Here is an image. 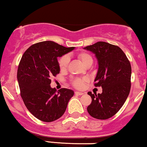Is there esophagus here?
<instances>
[{"label":"esophagus","instance_id":"1","mask_svg":"<svg viewBox=\"0 0 147 147\" xmlns=\"http://www.w3.org/2000/svg\"><path fill=\"white\" fill-rule=\"evenodd\" d=\"M75 94L77 95H83V94H84V93L82 92H75Z\"/></svg>","mask_w":147,"mask_h":147}]
</instances>
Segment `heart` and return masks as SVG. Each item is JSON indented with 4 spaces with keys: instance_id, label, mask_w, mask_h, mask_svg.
Returning <instances> with one entry per match:
<instances>
[{
    "instance_id": "heart-1",
    "label": "heart",
    "mask_w": 147,
    "mask_h": 147,
    "mask_svg": "<svg viewBox=\"0 0 147 147\" xmlns=\"http://www.w3.org/2000/svg\"><path fill=\"white\" fill-rule=\"evenodd\" d=\"M78 58L81 61L83 65L86 66L89 64H92L93 59L92 56L87 52H80L78 54ZM69 62V57L68 55H63L58 60V65H59L60 70H65L68 67V64ZM88 81L87 78H76L72 80V85L75 88L81 89L84 86L85 83Z\"/></svg>"
}]
</instances>
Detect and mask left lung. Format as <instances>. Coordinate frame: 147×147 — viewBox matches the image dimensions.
<instances>
[{"label":"left lung","instance_id":"obj_1","mask_svg":"<svg viewBox=\"0 0 147 147\" xmlns=\"http://www.w3.org/2000/svg\"><path fill=\"white\" fill-rule=\"evenodd\" d=\"M95 55L98 71L94 86H101V94H88L92 102L87 110L97 119L105 120L114 116L124 105L130 91L131 65L122 50L116 45L99 41L84 48Z\"/></svg>","mask_w":147,"mask_h":147}]
</instances>
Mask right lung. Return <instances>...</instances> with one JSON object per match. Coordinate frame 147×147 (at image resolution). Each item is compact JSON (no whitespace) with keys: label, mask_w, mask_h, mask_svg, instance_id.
I'll return each mask as SVG.
<instances>
[{"label":"right lung","mask_w":147,"mask_h":147,"mask_svg":"<svg viewBox=\"0 0 147 147\" xmlns=\"http://www.w3.org/2000/svg\"><path fill=\"white\" fill-rule=\"evenodd\" d=\"M74 49L47 40L30 46L22 57L17 69L20 94L27 109L40 121L52 122L60 118L74 96L72 90L57 92L50 87V78L60 71L57 57Z\"/></svg>","instance_id":"add662e5"}]
</instances>
